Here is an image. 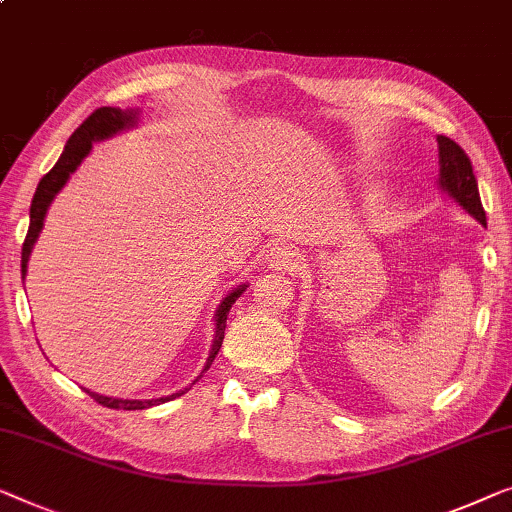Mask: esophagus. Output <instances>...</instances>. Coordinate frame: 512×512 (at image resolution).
Segmentation results:
<instances>
[{"label": "esophagus", "mask_w": 512, "mask_h": 512, "mask_svg": "<svg viewBox=\"0 0 512 512\" xmlns=\"http://www.w3.org/2000/svg\"><path fill=\"white\" fill-rule=\"evenodd\" d=\"M265 263L272 270H295L300 263V254H295L293 249L288 247H272L268 254H265Z\"/></svg>", "instance_id": "34e87169"}]
</instances>
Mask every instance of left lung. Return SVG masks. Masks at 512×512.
Instances as JSON below:
<instances>
[{
  "label": "left lung",
  "mask_w": 512,
  "mask_h": 512,
  "mask_svg": "<svg viewBox=\"0 0 512 512\" xmlns=\"http://www.w3.org/2000/svg\"><path fill=\"white\" fill-rule=\"evenodd\" d=\"M436 143H439V189L453 198L478 224L487 226V217L478 194V182L469 157L455 140L446 136H436Z\"/></svg>",
  "instance_id": "obj_1"
}]
</instances>
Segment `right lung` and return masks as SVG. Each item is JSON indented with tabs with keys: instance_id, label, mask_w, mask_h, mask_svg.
Instances as JSON below:
<instances>
[{
	"instance_id": "add662e5",
	"label": "right lung",
	"mask_w": 512,
	"mask_h": 512,
	"mask_svg": "<svg viewBox=\"0 0 512 512\" xmlns=\"http://www.w3.org/2000/svg\"><path fill=\"white\" fill-rule=\"evenodd\" d=\"M138 120H140V108H124L122 110V108L103 106V108H96L94 113L87 117V120L80 124L76 131L71 133V138L66 140V145H64L62 157L57 159V164L53 166L50 173L41 177L39 187H36V194L32 198V207H29V228H27L25 244H22V261H20L22 281H25V277H27L29 256H32L34 244H36V240H39V235L43 231V221H46L50 203L55 201V196L59 194V191H62L64 184L69 182V177L76 173L80 164H83V159L87 157V154L92 152V143H99V140H108V138L117 136V133L138 127ZM244 288H247V284H240L238 288H233V291L228 293L226 298H221L217 311H214V342H212V348H210V355H207L203 372H207V369H210V365L214 362V358H217L221 342H224L228 311H231L233 302L244 293ZM203 372H201V376H203ZM201 376H198V379H201ZM189 388H191V385H189ZM189 388L177 390V392H173V395L157 397V399H122V397L99 395V392H92V390H85V392L92 399H96L99 404L108 406V409L143 411V409H150V406H159L164 402H170V399L184 395V392H187Z\"/></svg>"
}]
</instances>
